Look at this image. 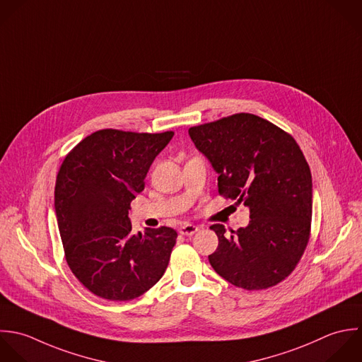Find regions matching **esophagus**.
Listing matches in <instances>:
<instances>
[{"instance_id": "obj_1", "label": "esophagus", "mask_w": 362, "mask_h": 362, "mask_svg": "<svg viewBox=\"0 0 362 362\" xmlns=\"http://www.w3.org/2000/svg\"><path fill=\"white\" fill-rule=\"evenodd\" d=\"M200 228L197 227V226H194V224H183L180 228H179V233L182 234V235H193L194 233H197Z\"/></svg>"}]
</instances>
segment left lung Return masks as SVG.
Wrapping results in <instances>:
<instances>
[{"mask_svg":"<svg viewBox=\"0 0 362 362\" xmlns=\"http://www.w3.org/2000/svg\"><path fill=\"white\" fill-rule=\"evenodd\" d=\"M196 148L218 173V193L250 209V224L218 237L213 269L245 291L286 279L299 264L312 226V173L295 138L248 112L189 128Z\"/></svg>","mask_w":362,"mask_h":362,"instance_id":"obj_1","label":"left lung"}]
</instances>
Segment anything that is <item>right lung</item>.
I'll return each mask as SVG.
<instances>
[{"label": "right lung", "mask_w": 362, "mask_h": 362, "mask_svg": "<svg viewBox=\"0 0 362 362\" xmlns=\"http://www.w3.org/2000/svg\"><path fill=\"white\" fill-rule=\"evenodd\" d=\"M173 131L100 129L78 142L56 176L54 210L69 268L98 298L128 302L165 274L177 233L146 228L134 235L131 202Z\"/></svg>", "instance_id": "obj_1"}]
</instances>
